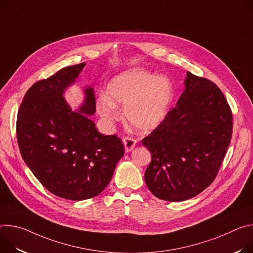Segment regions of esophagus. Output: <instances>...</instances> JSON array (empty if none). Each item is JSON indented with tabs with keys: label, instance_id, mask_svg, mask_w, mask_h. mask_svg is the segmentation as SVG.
I'll return each instance as SVG.
<instances>
[{
	"label": "esophagus",
	"instance_id": "esophagus-1",
	"mask_svg": "<svg viewBox=\"0 0 253 253\" xmlns=\"http://www.w3.org/2000/svg\"><path fill=\"white\" fill-rule=\"evenodd\" d=\"M123 143H124V146H125V151L130 152L136 146L137 140L132 138V137H125V138H123Z\"/></svg>",
	"mask_w": 253,
	"mask_h": 253
}]
</instances>
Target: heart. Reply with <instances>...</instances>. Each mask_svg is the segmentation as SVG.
<instances>
[{"label": "heart", "instance_id": "b5f03b06", "mask_svg": "<svg viewBox=\"0 0 253 253\" xmlns=\"http://www.w3.org/2000/svg\"><path fill=\"white\" fill-rule=\"evenodd\" d=\"M173 99L168 78L134 68L122 72L108 84L107 95L97 99V110L108 123L120 119L117 106L124 107L127 122L139 132H149L165 119Z\"/></svg>", "mask_w": 253, "mask_h": 253}]
</instances>
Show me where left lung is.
I'll return each instance as SVG.
<instances>
[{"mask_svg": "<svg viewBox=\"0 0 253 253\" xmlns=\"http://www.w3.org/2000/svg\"><path fill=\"white\" fill-rule=\"evenodd\" d=\"M176 106L142 140L152 154L145 182L157 198L190 199L217 175L232 136V112L212 81L186 73Z\"/></svg>", "mask_w": 253, "mask_h": 253, "instance_id": "8db88e82", "label": "left lung"}]
</instances>
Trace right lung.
<instances>
[{"label": "right lung", "instance_id": "obj_1", "mask_svg": "<svg viewBox=\"0 0 253 253\" xmlns=\"http://www.w3.org/2000/svg\"><path fill=\"white\" fill-rule=\"evenodd\" d=\"M85 65L63 68L36 82L17 118L18 144L27 166L50 192L74 201L100 194L125 152L120 138L99 133L89 119L96 111L92 87L85 89L78 111H72L63 97Z\"/></svg>", "mask_w": 253, "mask_h": 253}]
</instances>
